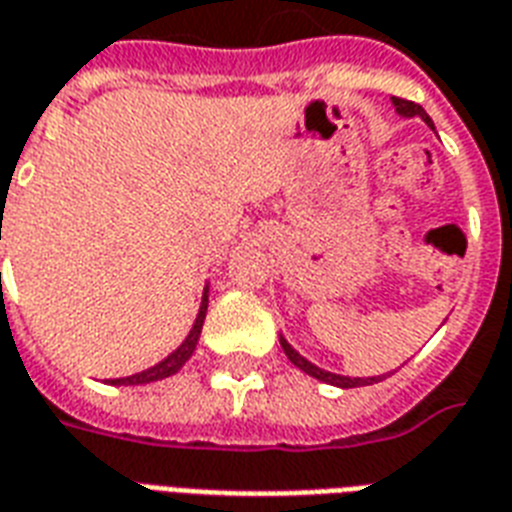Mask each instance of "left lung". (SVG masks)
<instances>
[{
    "label": "left lung",
    "mask_w": 512,
    "mask_h": 512,
    "mask_svg": "<svg viewBox=\"0 0 512 512\" xmlns=\"http://www.w3.org/2000/svg\"><path fill=\"white\" fill-rule=\"evenodd\" d=\"M392 104H395L398 114H403V117H422V120H425L427 125L433 128V120H430L425 109H422L419 104H414V101H406V98H392ZM280 344H283V352L288 355V360H291L293 366L301 368L304 374L315 376V379H320V382L334 384V387H344V390H350V387H366V384H374V382H379V379H382V376H366V379H363V376H355V379H352V376L331 374V371H323V368L312 366L307 358H301L299 352L293 350L291 344L285 342V339H280Z\"/></svg>",
    "instance_id": "obj_1"
}]
</instances>
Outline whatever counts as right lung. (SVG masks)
Returning <instances> with one entry per match:
<instances>
[{"label":"right lung","instance_id":"right-lung-1","mask_svg":"<svg viewBox=\"0 0 512 512\" xmlns=\"http://www.w3.org/2000/svg\"><path fill=\"white\" fill-rule=\"evenodd\" d=\"M205 312H208V288L202 293V304H200V312H197V320H194L192 331L186 336L184 342L178 350H173L165 360H160L157 366L146 368L141 374H133V376H122V379H109L112 384H149V382H157V379H165V376H173L178 368L184 366L186 360L192 358L194 347H197V339H200V331H202V323H205Z\"/></svg>","mask_w":512,"mask_h":512}]
</instances>
